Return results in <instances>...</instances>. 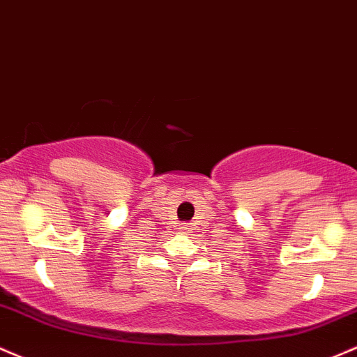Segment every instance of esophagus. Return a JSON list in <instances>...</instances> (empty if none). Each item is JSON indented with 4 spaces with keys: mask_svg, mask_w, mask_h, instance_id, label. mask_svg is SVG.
<instances>
[{
    "mask_svg": "<svg viewBox=\"0 0 357 357\" xmlns=\"http://www.w3.org/2000/svg\"><path fill=\"white\" fill-rule=\"evenodd\" d=\"M180 229L185 231V232H189V231L192 229V226H189V224H182V226H180Z\"/></svg>",
    "mask_w": 357,
    "mask_h": 357,
    "instance_id": "obj_1",
    "label": "esophagus"
}]
</instances>
